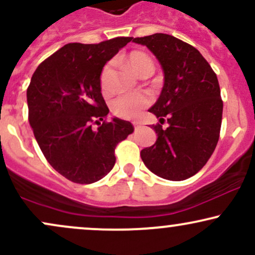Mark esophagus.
Here are the masks:
<instances>
[{
	"label": "esophagus",
	"mask_w": 255,
	"mask_h": 255,
	"mask_svg": "<svg viewBox=\"0 0 255 255\" xmlns=\"http://www.w3.org/2000/svg\"><path fill=\"white\" fill-rule=\"evenodd\" d=\"M133 125H134V127L135 128H139V127H141V122H133Z\"/></svg>",
	"instance_id": "obj_1"
}]
</instances>
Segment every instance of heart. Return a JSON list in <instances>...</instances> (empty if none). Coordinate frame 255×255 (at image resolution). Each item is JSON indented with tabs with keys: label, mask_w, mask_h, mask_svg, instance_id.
Masks as SVG:
<instances>
[{
	"label": "heart",
	"mask_w": 255,
	"mask_h": 255,
	"mask_svg": "<svg viewBox=\"0 0 255 255\" xmlns=\"http://www.w3.org/2000/svg\"><path fill=\"white\" fill-rule=\"evenodd\" d=\"M126 63L136 75L141 77L144 74H152L154 71V66L148 55L141 51H131L125 57ZM111 78V66L107 64L101 74L102 89L105 92L109 91V83ZM151 103V98L147 93L135 92L127 93V95L120 96L113 102V113L116 116L122 119H136L140 115L142 109L148 107Z\"/></svg>",
	"instance_id": "1"
}]
</instances>
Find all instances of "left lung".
<instances>
[{
    "label": "left lung",
    "mask_w": 255,
    "mask_h": 255,
    "mask_svg": "<svg viewBox=\"0 0 255 255\" xmlns=\"http://www.w3.org/2000/svg\"><path fill=\"white\" fill-rule=\"evenodd\" d=\"M133 42L147 49L162 67V92L148 109L168 127L152 126L157 140L140 152L142 162L157 176L183 181L206 164L219 139L223 114L218 79L194 46L164 33Z\"/></svg>",
    "instance_id": "1"
}]
</instances>
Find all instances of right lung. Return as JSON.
Here are the masks:
<instances>
[{"label": "right lung", "instance_id": "obj_1", "mask_svg": "<svg viewBox=\"0 0 255 255\" xmlns=\"http://www.w3.org/2000/svg\"><path fill=\"white\" fill-rule=\"evenodd\" d=\"M130 40L66 44L32 75L27 105L34 137L49 164L72 182L103 178L115 165L116 145L133 133L130 122L119 118L101 124L109 114L102 96V71Z\"/></svg>", "mask_w": 255, "mask_h": 255}]
</instances>
